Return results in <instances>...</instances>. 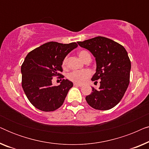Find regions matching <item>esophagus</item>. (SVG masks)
<instances>
[{
  "label": "esophagus",
  "instance_id": "esophagus-1",
  "mask_svg": "<svg viewBox=\"0 0 149 149\" xmlns=\"http://www.w3.org/2000/svg\"><path fill=\"white\" fill-rule=\"evenodd\" d=\"M74 85H75V86H78V87H82L83 86L82 84H79V83H74Z\"/></svg>",
  "mask_w": 149,
  "mask_h": 149
}]
</instances>
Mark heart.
<instances>
[{
	"mask_svg": "<svg viewBox=\"0 0 149 149\" xmlns=\"http://www.w3.org/2000/svg\"><path fill=\"white\" fill-rule=\"evenodd\" d=\"M90 56L88 52L87 51H81L79 53V56L81 58V60L84 62V60L86 59L87 56ZM67 64V58H64L62 62V67L65 68ZM91 71L86 69V70H80V71H72L70 73H69L68 75V78L70 81L77 83H84L89 77L91 76Z\"/></svg>",
	"mask_w": 149,
	"mask_h": 149,
	"instance_id": "b5f03b06",
	"label": "heart"
}]
</instances>
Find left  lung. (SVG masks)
Here are the masks:
<instances>
[{
  "mask_svg": "<svg viewBox=\"0 0 149 149\" xmlns=\"http://www.w3.org/2000/svg\"><path fill=\"white\" fill-rule=\"evenodd\" d=\"M77 43L95 57L96 71L91 80H100V83L99 89L92 87V92L85 97L87 102L96 110L112 109L121 101L130 83L131 62L127 51L121 45L103 36Z\"/></svg>",
  "mask_w": 149,
  "mask_h": 149,
  "instance_id": "left-lung-1",
  "label": "left lung"
}]
</instances>
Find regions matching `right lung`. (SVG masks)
<instances>
[{
    "label": "right lung",
    "mask_w": 149,
    "mask_h": 149,
    "mask_svg": "<svg viewBox=\"0 0 149 149\" xmlns=\"http://www.w3.org/2000/svg\"><path fill=\"white\" fill-rule=\"evenodd\" d=\"M77 46L76 42H48L26 56L21 67L22 85L28 100L36 109L50 112L63 104L73 83L63 79L60 85L53 86L52 80L54 76L64 78L60 73L63 71V60Z\"/></svg>",
    "instance_id": "add662e5"
}]
</instances>
